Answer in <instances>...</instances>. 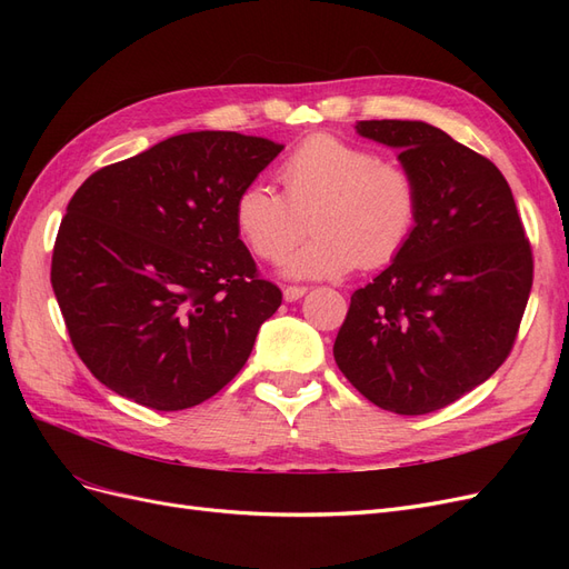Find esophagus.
Listing matches in <instances>:
<instances>
[{
    "mask_svg": "<svg viewBox=\"0 0 569 569\" xmlns=\"http://www.w3.org/2000/svg\"><path fill=\"white\" fill-rule=\"evenodd\" d=\"M306 291H308L306 287H284L282 295H284V301H299Z\"/></svg>",
    "mask_w": 569,
    "mask_h": 569,
    "instance_id": "esophagus-1",
    "label": "esophagus"
}]
</instances>
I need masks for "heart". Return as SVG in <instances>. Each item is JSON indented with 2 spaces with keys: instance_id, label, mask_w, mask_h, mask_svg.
Listing matches in <instances>:
<instances>
[{
  "instance_id": "1",
  "label": "heart",
  "mask_w": 569,
  "mask_h": 569,
  "mask_svg": "<svg viewBox=\"0 0 569 569\" xmlns=\"http://www.w3.org/2000/svg\"><path fill=\"white\" fill-rule=\"evenodd\" d=\"M278 178L282 194L261 180L239 189L232 220L239 239L261 261L284 258L308 220L316 234L287 258V278H339L358 263L380 268L406 249L418 228L416 176L337 134L306 137L287 153Z\"/></svg>"
}]
</instances>
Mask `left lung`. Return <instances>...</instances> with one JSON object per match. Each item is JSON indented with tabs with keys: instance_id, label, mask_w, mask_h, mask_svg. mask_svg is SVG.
Returning <instances> with one entry per match:
<instances>
[{
	"instance_id": "obj_1",
	"label": "left lung",
	"mask_w": 569,
	"mask_h": 569,
	"mask_svg": "<svg viewBox=\"0 0 569 569\" xmlns=\"http://www.w3.org/2000/svg\"><path fill=\"white\" fill-rule=\"evenodd\" d=\"M356 132L399 151L420 187V218L391 266L353 291L335 360L375 406L425 416L508 358L531 291V247L489 159L422 120H358Z\"/></svg>"
}]
</instances>
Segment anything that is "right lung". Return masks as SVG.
Returning a JSON list of instances; mask_svg holds the SVG:
<instances>
[{"label": "right lung", "mask_w": 569, "mask_h": 569, "mask_svg": "<svg viewBox=\"0 0 569 569\" xmlns=\"http://www.w3.org/2000/svg\"><path fill=\"white\" fill-rule=\"evenodd\" d=\"M266 137L199 130L97 170L68 201L51 287L82 363L153 410L203 403L244 368L282 291L237 234Z\"/></svg>", "instance_id": "1"}]
</instances>
